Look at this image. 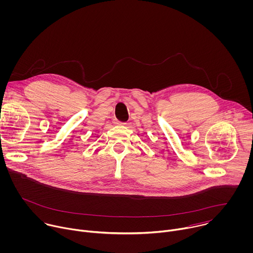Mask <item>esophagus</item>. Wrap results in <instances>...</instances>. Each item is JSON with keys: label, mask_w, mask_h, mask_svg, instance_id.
<instances>
[{"label": "esophagus", "mask_w": 253, "mask_h": 253, "mask_svg": "<svg viewBox=\"0 0 253 253\" xmlns=\"http://www.w3.org/2000/svg\"><path fill=\"white\" fill-rule=\"evenodd\" d=\"M114 123H115L116 125H126V123L120 122V121H118V120H115V121H114Z\"/></svg>", "instance_id": "1"}]
</instances>
